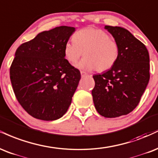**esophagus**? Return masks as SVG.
Masks as SVG:
<instances>
[{
    "label": "esophagus",
    "instance_id": "1",
    "mask_svg": "<svg viewBox=\"0 0 158 158\" xmlns=\"http://www.w3.org/2000/svg\"><path fill=\"white\" fill-rule=\"evenodd\" d=\"M81 77H86V75H88V74H87L86 72H85L81 71Z\"/></svg>",
    "mask_w": 158,
    "mask_h": 158
}]
</instances>
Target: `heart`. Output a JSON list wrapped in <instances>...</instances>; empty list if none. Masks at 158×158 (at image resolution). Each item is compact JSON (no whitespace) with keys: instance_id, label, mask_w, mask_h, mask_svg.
<instances>
[{"instance_id":"heart-1","label":"heart","mask_w":158,"mask_h":158,"mask_svg":"<svg viewBox=\"0 0 158 158\" xmlns=\"http://www.w3.org/2000/svg\"><path fill=\"white\" fill-rule=\"evenodd\" d=\"M84 55L76 67L102 72L112 69L120 55L119 46L110 39L108 33L94 28H85L73 35V40L66 42L64 54L69 63L73 64Z\"/></svg>"}]
</instances>
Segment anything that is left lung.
Instances as JSON below:
<instances>
[{
  "label": "left lung",
  "mask_w": 158,
  "mask_h": 158,
  "mask_svg": "<svg viewBox=\"0 0 158 158\" xmlns=\"http://www.w3.org/2000/svg\"><path fill=\"white\" fill-rule=\"evenodd\" d=\"M104 29L119 46L120 55L112 69L93 75L92 94L101 115L118 118L138 105L149 81V55L146 46L127 29L111 26Z\"/></svg>",
  "instance_id": "1"
}]
</instances>
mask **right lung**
<instances>
[{"label":"right lung","instance_id":"obj_1","mask_svg":"<svg viewBox=\"0 0 158 158\" xmlns=\"http://www.w3.org/2000/svg\"><path fill=\"white\" fill-rule=\"evenodd\" d=\"M75 31L61 26L42 31L16 50L11 83L20 104L33 118L57 120L71 105L81 73L65 59L64 48Z\"/></svg>","mask_w":158,"mask_h":158}]
</instances>
